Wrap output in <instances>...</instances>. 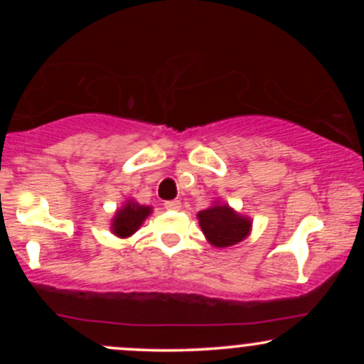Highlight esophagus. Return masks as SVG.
I'll use <instances>...</instances> for the list:
<instances>
[{
    "label": "esophagus",
    "instance_id": "esophagus-1",
    "mask_svg": "<svg viewBox=\"0 0 364 364\" xmlns=\"http://www.w3.org/2000/svg\"><path fill=\"white\" fill-rule=\"evenodd\" d=\"M164 207L168 208V210H179V208H181V202H179V200H168V202L164 203Z\"/></svg>",
    "mask_w": 364,
    "mask_h": 364
}]
</instances>
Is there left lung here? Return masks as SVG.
Returning <instances> with one entry per match:
<instances>
[{"label":"left lung","instance_id":"left-lung-1","mask_svg":"<svg viewBox=\"0 0 364 364\" xmlns=\"http://www.w3.org/2000/svg\"><path fill=\"white\" fill-rule=\"evenodd\" d=\"M196 217L207 241L215 248H228L240 243L252 231V220L240 215L225 203H215L205 210H200Z\"/></svg>","mask_w":364,"mask_h":364}]
</instances>
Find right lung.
Returning a JSON list of instances; mask_svg holds the SVG:
<instances>
[{
	"label": "right lung",
	"instance_id": "1",
	"mask_svg": "<svg viewBox=\"0 0 364 364\" xmlns=\"http://www.w3.org/2000/svg\"><path fill=\"white\" fill-rule=\"evenodd\" d=\"M150 212H152L150 207L139 205V203L133 202V200H128V202L116 212L114 219H112V235H116L118 237L132 236L133 232H136V229L144 224V220L150 215Z\"/></svg>",
	"mask_w": 364,
	"mask_h": 364
}]
</instances>
